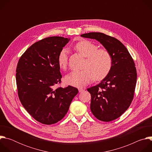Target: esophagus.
Returning <instances> with one entry per match:
<instances>
[{"mask_svg":"<svg viewBox=\"0 0 152 152\" xmlns=\"http://www.w3.org/2000/svg\"><path fill=\"white\" fill-rule=\"evenodd\" d=\"M83 91H84V89L80 88H79V93H82Z\"/></svg>","mask_w":152,"mask_h":152,"instance_id":"esophagus-1","label":"esophagus"}]
</instances>
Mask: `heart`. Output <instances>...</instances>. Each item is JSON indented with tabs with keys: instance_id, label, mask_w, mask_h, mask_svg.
Wrapping results in <instances>:
<instances>
[{
	"instance_id": "obj_1",
	"label": "heart",
	"mask_w": 152,
	"mask_h": 152,
	"mask_svg": "<svg viewBox=\"0 0 152 152\" xmlns=\"http://www.w3.org/2000/svg\"><path fill=\"white\" fill-rule=\"evenodd\" d=\"M77 51L86 58L84 65L85 70L72 72L65 77L67 84L82 87L88 84L93 79L100 80L109 73L112 67L113 59L110 52L106 49H98L94 43L86 40L77 42L75 46ZM68 63V50L62 49L58 56V64L63 70L66 69Z\"/></svg>"
}]
</instances>
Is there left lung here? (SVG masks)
Instances as JSON below:
<instances>
[{
    "instance_id": "1",
    "label": "left lung",
    "mask_w": 152,
    "mask_h": 152,
    "mask_svg": "<svg viewBox=\"0 0 152 152\" xmlns=\"http://www.w3.org/2000/svg\"><path fill=\"white\" fill-rule=\"evenodd\" d=\"M80 36L100 42L112 57L109 73L100 83L87 90L91 96L93 114L100 121H113L127 110L133 100L137 78L134 60L123 43L115 38L100 32Z\"/></svg>"
}]
</instances>
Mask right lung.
<instances>
[{
    "instance_id": "obj_1",
    "label": "right lung",
    "mask_w": 152,
    "mask_h": 152,
    "mask_svg": "<svg viewBox=\"0 0 152 152\" xmlns=\"http://www.w3.org/2000/svg\"><path fill=\"white\" fill-rule=\"evenodd\" d=\"M70 38L50 37L36 42L22 55L16 69L19 99L28 113L45 124H55L66 115L78 90L56 88L62 75L58 56Z\"/></svg>"
}]
</instances>
